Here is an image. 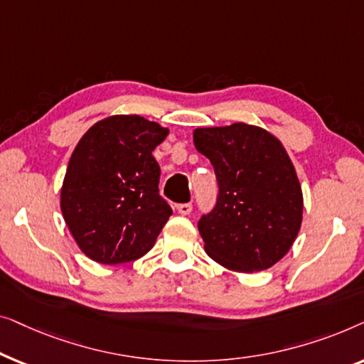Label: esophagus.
Returning a JSON list of instances; mask_svg holds the SVG:
<instances>
[{
    "mask_svg": "<svg viewBox=\"0 0 364 364\" xmlns=\"http://www.w3.org/2000/svg\"><path fill=\"white\" fill-rule=\"evenodd\" d=\"M176 209H178V213L183 214V216H188V214L193 211V204H191V203H183V204H178Z\"/></svg>",
    "mask_w": 364,
    "mask_h": 364,
    "instance_id": "esophagus-1",
    "label": "esophagus"
}]
</instances>
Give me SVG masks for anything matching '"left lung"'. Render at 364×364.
<instances>
[{
  "instance_id": "1",
  "label": "left lung",
  "mask_w": 364,
  "mask_h": 364,
  "mask_svg": "<svg viewBox=\"0 0 364 364\" xmlns=\"http://www.w3.org/2000/svg\"><path fill=\"white\" fill-rule=\"evenodd\" d=\"M211 161L218 199L198 223L209 257L235 272L277 264L300 231L304 196L285 148L260 127L239 122L193 132Z\"/></svg>"
}]
</instances>
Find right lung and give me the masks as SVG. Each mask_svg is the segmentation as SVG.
<instances>
[{
	"mask_svg": "<svg viewBox=\"0 0 364 364\" xmlns=\"http://www.w3.org/2000/svg\"><path fill=\"white\" fill-rule=\"evenodd\" d=\"M168 129L138 115H114L90 127L70 156L60 209L87 257L99 264L140 259L173 214L158 193L151 151Z\"/></svg>",
	"mask_w": 364,
	"mask_h": 364,
	"instance_id": "obj_1",
	"label": "right lung"
}]
</instances>
